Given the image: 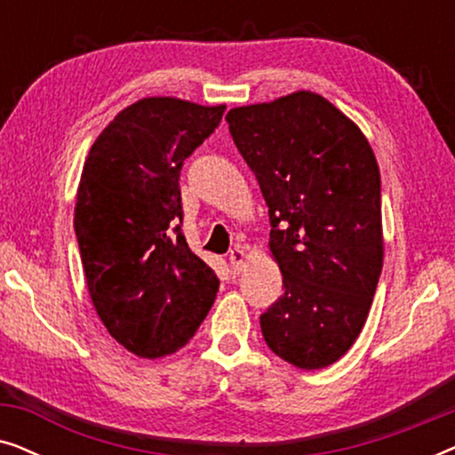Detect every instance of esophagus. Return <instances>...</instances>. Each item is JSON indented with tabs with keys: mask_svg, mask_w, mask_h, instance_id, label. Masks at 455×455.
<instances>
[{
	"mask_svg": "<svg viewBox=\"0 0 455 455\" xmlns=\"http://www.w3.org/2000/svg\"><path fill=\"white\" fill-rule=\"evenodd\" d=\"M244 259L246 254L244 251H240V248H232V251H229L228 260H229V267H232L234 275H238V273L244 271Z\"/></svg>",
	"mask_w": 455,
	"mask_h": 455,
	"instance_id": "34e87169",
	"label": "esophagus"
}]
</instances>
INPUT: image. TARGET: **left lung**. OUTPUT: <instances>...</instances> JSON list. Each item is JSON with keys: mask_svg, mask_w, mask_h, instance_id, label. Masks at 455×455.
<instances>
[{"mask_svg": "<svg viewBox=\"0 0 455 455\" xmlns=\"http://www.w3.org/2000/svg\"><path fill=\"white\" fill-rule=\"evenodd\" d=\"M269 207L283 296L260 315L267 346L298 369L350 350L383 267L381 178L369 140L308 91L226 116Z\"/></svg>", "mask_w": 455, "mask_h": 455, "instance_id": "left-lung-1", "label": "left lung"}]
</instances>
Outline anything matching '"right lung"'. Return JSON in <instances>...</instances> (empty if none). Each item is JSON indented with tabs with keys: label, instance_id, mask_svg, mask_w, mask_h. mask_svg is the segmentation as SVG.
<instances>
[{
	"label": "right lung",
	"instance_id": "add662e5",
	"mask_svg": "<svg viewBox=\"0 0 455 455\" xmlns=\"http://www.w3.org/2000/svg\"><path fill=\"white\" fill-rule=\"evenodd\" d=\"M223 111L142 99L116 116L84 161L74 232L86 285L111 338L136 356L182 347L220 290L182 234L180 173Z\"/></svg>",
	"mask_w": 455,
	"mask_h": 455
}]
</instances>
